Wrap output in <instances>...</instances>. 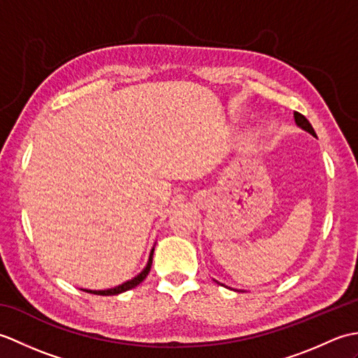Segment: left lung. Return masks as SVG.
<instances>
[{
	"instance_id": "8db88e82",
	"label": "left lung",
	"mask_w": 358,
	"mask_h": 358,
	"mask_svg": "<svg viewBox=\"0 0 358 358\" xmlns=\"http://www.w3.org/2000/svg\"><path fill=\"white\" fill-rule=\"evenodd\" d=\"M294 118H295V123L299 124L301 129H305V131H308L309 134H313L314 136H317V135H315V131H314V127L310 126V123H309L308 118H306L305 115H301L300 112H294Z\"/></svg>"
}]
</instances>
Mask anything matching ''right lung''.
<instances>
[{
	"label": "right lung",
	"instance_id": "right-lung-1",
	"mask_svg": "<svg viewBox=\"0 0 358 358\" xmlns=\"http://www.w3.org/2000/svg\"><path fill=\"white\" fill-rule=\"evenodd\" d=\"M152 255H154V249H152L150 257H149V262H148V266H146V268H144V271H143L141 273H138V275H136L135 278L126 281V283L120 285V286H115V287H112V289H106V291H90V289H85V291H86V292H90V294H95V295H117V294L129 291V289H132V287H135L136 285H140L141 281L148 277V273H149V271H150V266H152Z\"/></svg>",
	"mask_w": 358,
	"mask_h": 358
}]
</instances>
